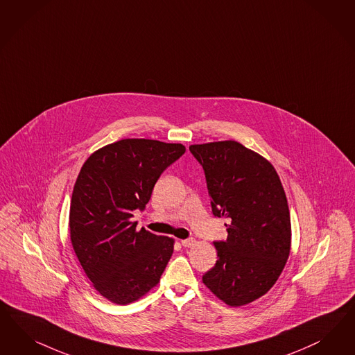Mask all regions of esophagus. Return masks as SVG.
<instances>
[{"label":"esophagus","mask_w":355,"mask_h":355,"mask_svg":"<svg viewBox=\"0 0 355 355\" xmlns=\"http://www.w3.org/2000/svg\"><path fill=\"white\" fill-rule=\"evenodd\" d=\"M195 243V239H184V241H182V245L183 247H192Z\"/></svg>","instance_id":"34e87169"}]
</instances>
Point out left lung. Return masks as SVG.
<instances>
[{
  "instance_id": "8db88e82",
  "label": "left lung",
  "mask_w": 355,
  "mask_h": 355,
  "mask_svg": "<svg viewBox=\"0 0 355 355\" xmlns=\"http://www.w3.org/2000/svg\"><path fill=\"white\" fill-rule=\"evenodd\" d=\"M205 171L216 217L229 218L227 239L216 241L218 260L202 282L218 299L241 307L265 295L286 265L291 220L275 167L236 141L191 145Z\"/></svg>"
}]
</instances>
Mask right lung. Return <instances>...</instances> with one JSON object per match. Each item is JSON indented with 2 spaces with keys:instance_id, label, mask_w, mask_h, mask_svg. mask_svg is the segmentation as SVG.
I'll return each instance as SVG.
<instances>
[{
  "instance_id": "add662e5",
  "label": "right lung",
  "mask_w": 355,
  "mask_h": 355,
  "mask_svg": "<svg viewBox=\"0 0 355 355\" xmlns=\"http://www.w3.org/2000/svg\"><path fill=\"white\" fill-rule=\"evenodd\" d=\"M184 153L182 144L125 138L94 151L80 168L69 211L70 241L94 288L112 303H133L159 284L175 241L137 231L132 218Z\"/></svg>"
}]
</instances>
